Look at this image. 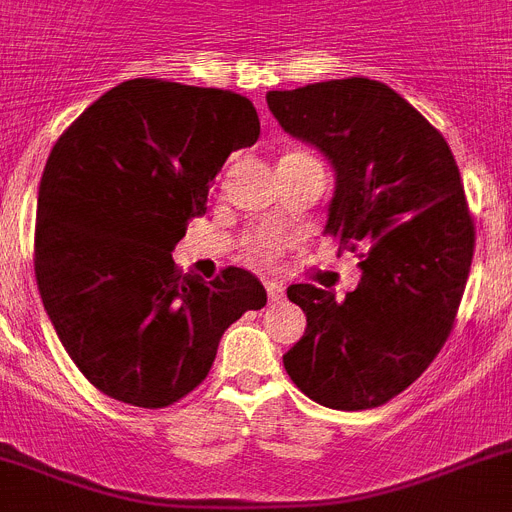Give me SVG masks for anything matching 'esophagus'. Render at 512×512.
Listing matches in <instances>:
<instances>
[{
	"label": "esophagus",
	"mask_w": 512,
	"mask_h": 512,
	"mask_svg": "<svg viewBox=\"0 0 512 512\" xmlns=\"http://www.w3.org/2000/svg\"><path fill=\"white\" fill-rule=\"evenodd\" d=\"M266 295H269V301L277 303L285 298V287L280 285V282H274V280H266Z\"/></svg>",
	"instance_id": "esophagus-1"
}]
</instances>
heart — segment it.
Masks as SVG:
<instances>
[{"label":"heart","mask_w":512,"mask_h":512,"mask_svg":"<svg viewBox=\"0 0 512 512\" xmlns=\"http://www.w3.org/2000/svg\"><path fill=\"white\" fill-rule=\"evenodd\" d=\"M287 156H290V159H314V156L306 154V151H293V154ZM282 248H285V243H282L280 235H274V232L256 230L246 238V253L256 261H274L282 253Z\"/></svg>","instance_id":"heart-1"}]
</instances>
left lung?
I'll list each match as a JSON object with an SVG mask.
<instances>
[{
  "instance_id": "1",
  "label": "left lung",
  "mask_w": 512,
  "mask_h": 512,
  "mask_svg": "<svg viewBox=\"0 0 512 512\" xmlns=\"http://www.w3.org/2000/svg\"><path fill=\"white\" fill-rule=\"evenodd\" d=\"M266 104L285 133L329 159L337 183L324 232L363 256L342 301L287 287L306 332L282 363L319 405L377 408L429 369L466 290L476 232L458 164L442 133L379 80L269 91Z\"/></svg>"
}]
</instances>
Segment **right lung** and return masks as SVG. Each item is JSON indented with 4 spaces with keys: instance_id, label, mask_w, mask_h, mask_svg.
I'll return each mask as SVG.
<instances>
[{
    "instance_id": "obj_1",
    "label": "right lung",
    "mask_w": 512,
    "mask_h": 512,
    "mask_svg": "<svg viewBox=\"0 0 512 512\" xmlns=\"http://www.w3.org/2000/svg\"><path fill=\"white\" fill-rule=\"evenodd\" d=\"M259 133L246 96L135 78L54 143L38 185V293L67 356L109 398L177 403L206 379L225 329L266 303L246 269L204 282L172 261L227 156Z\"/></svg>"
}]
</instances>
